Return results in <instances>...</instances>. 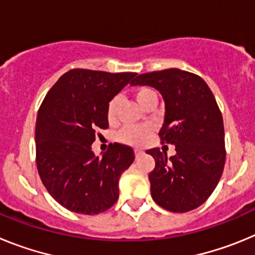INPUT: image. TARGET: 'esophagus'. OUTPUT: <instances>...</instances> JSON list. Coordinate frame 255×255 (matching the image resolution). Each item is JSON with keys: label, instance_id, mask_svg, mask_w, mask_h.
<instances>
[{"label": "esophagus", "instance_id": "esophagus-1", "mask_svg": "<svg viewBox=\"0 0 255 255\" xmlns=\"http://www.w3.org/2000/svg\"><path fill=\"white\" fill-rule=\"evenodd\" d=\"M141 154H143V150L135 149V157H136V158H138V157H140Z\"/></svg>", "mask_w": 255, "mask_h": 255}]
</instances>
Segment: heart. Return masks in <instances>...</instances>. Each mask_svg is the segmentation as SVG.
<instances>
[{
    "mask_svg": "<svg viewBox=\"0 0 255 255\" xmlns=\"http://www.w3.org/2000/svg\"><path fill=\"white\" fill-rule=\"evenodd\" d=\"M134 97L141 108L150 105V103H157V101H158L157 93L149 87L136 88L134 91ZM119 106H120V97H114L108 103L107 119L110 121H114L116 119ZM149 136L150 130L148 128H125L119 134V140L125 144H129V145L139 147V145H143L149 139Z\"/></svg>",
    "mask_w": 255,
    "mask_h": 255,
    "instance_id": "heart-1",
    "label": "heart"
}]
</instances>
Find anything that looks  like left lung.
<instances>
[{
  "label": "left lung",
  "mask_w": 255,
  "mask_h": 255,
  "mask_svg": "<svg viewBox=\"0 0 255 255\" xmlns=\"http://www.w3.org/2000/svg\"><path fill=\"white\" fill-rule=\"evenodd\" d=\"M130 84L161 93L159 136L176 150L171 157L158 148L147 150L155 161L149 173L153 200L176 213L198 208L217 186L226 158L224 120L215 96L200 76L180 69L140 74Z\"/></svg>",
  "instance_id": "1"
}]
</instances>
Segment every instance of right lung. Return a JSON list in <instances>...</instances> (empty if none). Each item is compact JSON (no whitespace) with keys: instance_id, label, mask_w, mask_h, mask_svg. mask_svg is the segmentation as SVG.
Masks as SVG:
<instances>
[{"instance_id":"right-lung-1","label":"right lung","mask_w":255,"mask_h":255,"mask_svg":"<svg viewBox=\"0 0 255 255\" xmlns=\"http://www.w3.org/2000/svg\"><path fill=\"white\" fill-rule=\"evenodd\" d=\"M134 76L70 70L40 106L35 123L38 172L51 197L69 211L98 215L116 203L121 173L134 161V150L115 143L97 157L92 144L97 128H108L110 101Z\"/></svg>"}]
</instances>
